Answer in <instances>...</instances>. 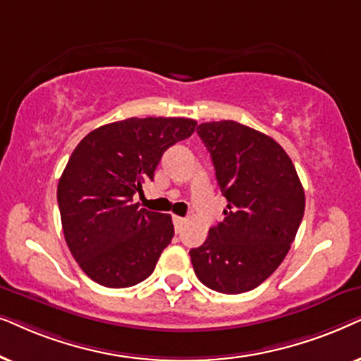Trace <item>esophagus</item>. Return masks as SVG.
<instances>
[{"instance_id": "obj_1", "label": "esophagus", "mask_w": 361, "mask_h": 361, "mask_svg": "<svg viewBox=\"0 0 361 361\" xmlns=\"http://www.w3.org/2000/svg\"><path fill=\"white\" fill-rule=\"evenodd\" d=\"M185 218H181V216H173V224H175V229H176V233L178 231L181 229V226L185 224Z\"/></svg>"}]
</instances>
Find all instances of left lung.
Returning <instances> with one entry per match:
<instances>
[{
    "mask_svg": "<svg viewBox=\"0 0 361 361\" xmlns=\"http://www.w3.org/2000/svg\"><path fill=\"white\" fill-rule=\"evenodd\" d=\"M228 200L223 223L191 249L195 274L221 294L261 286L281 266L304 218L305 195L284 148L234 120L198 125Z\"/></svg>",
    "mask_w": 361,
    "mask_h": 361,
    "instance_id": "8db88e82",
    "label": "left lung"
}]
</instances>
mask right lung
Instances as JSON below:
<instances>
[{"label": "right lung", "mask_w": 361, "mask_h": 361, "mask_svg": "<svg viewBox=\"0 0 361 361\" xmlns=\"http://www.w3.org/2000/svg\"><path fill=\"white\" fill-rule=\"evenodd\" d=\"M195 128L193 118L132 117L95 128L72 152L57 203L69 251L94 282L122 289L153 272L175 228L170 214L140 208L133 195Z\"/></svg>", "instance_id": "obj_1"}]
</instances>
